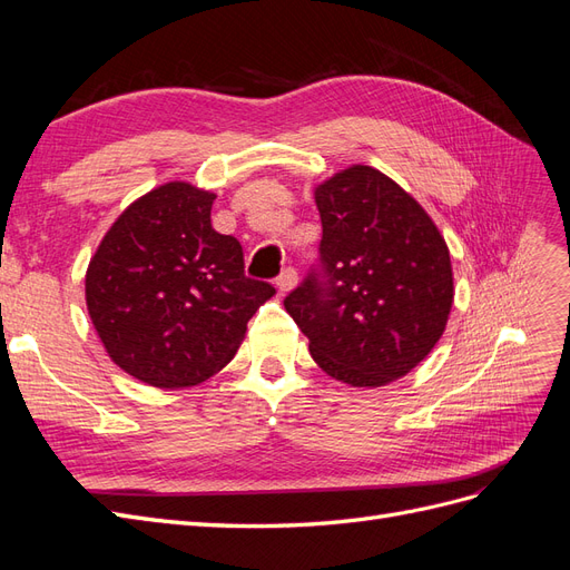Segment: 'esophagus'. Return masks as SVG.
Listing matches in <instances>:
<instances>
[{"instance_id":"1","label":"esophagus","mask_w":570,"mask_h":570,"mask_svg":"<svg viewBox=\"0 0 570 570\" xmlns=\"http://www.w3.org/2000/svg\"><path fill=\"white\" fill-rule=\"evenodd\" d=\"M297 281H299V278H297V271H295V268H285V271L278 275V278H275V285H278V289L285 295V292L297 287Z\"/></svg>"}]
</instances>
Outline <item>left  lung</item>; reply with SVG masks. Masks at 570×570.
<instances>
[{"label": "left lung", "mask_w": 570, "mask_h": 570, "mask_svg": "<svg viewBox=\"0 0 570 570\" xmlns=\"http://www.w3.org/2000/svg\"><path fill=\"white\" fill-rule=\"evenodd\" d=\"M321 268L285 297L316 364L352 387H383L416 368L454 302L450 249L392 178L350 166L314 189Z\"/></svg>", "instance_id": "1"}]
</instances>
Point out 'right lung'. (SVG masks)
<instances>
[{"label":"right lung","instance_id":"right-lung-1","mask_svg":"<svg viewBox=\"0 0 570 570\" xmlns=\"http://www.w3.org/2000/svg\"><path fill=\"white\" fill-rule=\"evenodd\" d=\"M214 199L185 180L154 187L114 220L85 273L88 314L107 354L151 387L209 381L275 295L247 278L237 239L212 228Z\"/></svg>","mask_w":570,"mask_h":570}]
</instances>
